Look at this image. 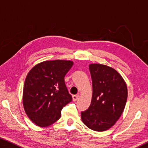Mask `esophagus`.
<instances>
[{
  "mask_svg": "<svg viewBox=\"0 0 148 148\" xmlns=\"http://www.w3.org/2000/svg\"><path fill=\"white\" fill-rule=\"evenodd\" d=\"M79 95H73L72 96V100H73V101H76L77 99H79Z\"/></svg>",
  "mask_w": 148,
  "mask_h": 148,
  "instance_id": "1",
  "label": "esophagus"
}]
</instances>
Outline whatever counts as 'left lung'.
Listing matches in <instances>:
<instances>
[{
	"instance_id": "1",
	"label": "left lung",
	"mask_w": 148,
	"mask_h": 148,
	"mask_svg": "<svg viewBox=\"0 0 148 148\" xmlns=\"http://www.w3.org/2000/svg\"><path fill=\"white\" fill-rule=\"evenodd\" d=\"M92 84L91 105L81 113L82 121L90 129L105 131L121 117L127 99V87L118 72L107 65H89Z\"/></svg>"
}]
</instances>
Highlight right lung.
Returning a JSON list of instances; mask_svg holds the SVG:
<instances>
[{
  "instance_id": "right-lung-1",
  "label": "right lung",
  "mask_w": 148,
  "mask_h": 148,
  "mask_svg": "<svg viewBox=\"0 0 148 148\" xmlns=\"http://www.w3.org/2000/svg\"><path fill=\"white\" fill-rule=\"evenodd\" d=\"M74 62L53 60L40 62L27 74L23 91V105L29 118L38 127L54 123L61 110L72 100L64 77Z\"/></svg>"
}]
</instances>
